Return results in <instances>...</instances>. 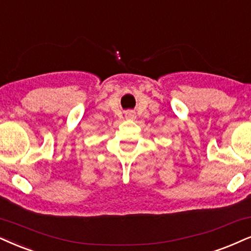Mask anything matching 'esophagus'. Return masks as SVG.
Masks as SVG:
<instances>
[{
  "instance_id": "obj_1",
  "label": "esophagus",
  "mask_w": 251,
  "mask_h": 251,
  "mask_svg": "<svg viewBox=\"0 0 251 251\" xmlns=\"http://www.w3.org/2000/svg\"><path fill=\"white\" fill-rule=\"evenodd\" d=\"M126 118L134 119L135 118V113L133 112V111H127V112H126Z\"/></svg>"
}]
</instances>
